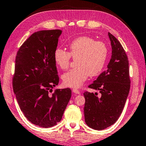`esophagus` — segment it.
Segmentation results:
<instances>
[{"instance_id":"obj_1","label":"esophagus","mask_w":146,"mask_h":146,"mask_svg":"<svg viewBox=\"0 0 146 146\" xmlns=\"http://www.w3.org/2000/svg\"><path fill=\"white\" fill-rule=\"evenodd\" d=\"M73 92L74 94H80V92L78 91L77 89H73Z\"/></svg>"}]
</instances>
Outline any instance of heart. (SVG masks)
<instances>
[{
    "label": "heart",
    "instance_id": "1",
    "mask_svg": "<svg viewBox=\"0 0 146 146\" xmlns=\"http://www.w3.org/2000/svg\"><path fill=\"white\" fill-rule=\"evenodd\" d=\"M108 54V47L105 43L96 41L88 36H80L69 43V52L56 48L53 57L56 64L63 70L69 68L71 58H77V68L64 73L62 78L66 86L79 88L90 75L96 76L102 71Z\"/></svg>",
    "mask_w": 146,
    "mask_h": 146
}]
</instances>
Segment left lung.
I'll use <instances>...</instances> for the list:
<instances>
[{"instance_id":"obj_1","label":"left lung","mask_w":146,"mask_h":146,"mask_svg":"<svg viewBox=\"0 0 146 146\" xmlns=\"http://www.w3.org/2000/svg\"><path fill=\"white\" fill-rule=\"evenodd\" d=\"M112 56L103 71L90 88L99 90L100 94L85 92L84 119L86 125L95 130H103L115 123L121 115L130 90L128 58L123 47L108 32Z\"/></svg>"}]
</instances>
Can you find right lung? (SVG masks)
<instances>
[{"instance_id":"obj_1","label":"right lung","mask_w":146,"mask_h":146,"mask_svg":"<svg viewBox=\"0 0 146 146\" xmlns=\"http://www.w3.org/2000/svg\"><path fill=\"white\" fill-rule=\"evenodd\" d=\"M61 34L57 29L34 32L15 58L12 83L17 103L29 121L45 128L60 121L71 97L68 88L52 93L59 82L53 54Z\"/></svg>"}]
</instances>
